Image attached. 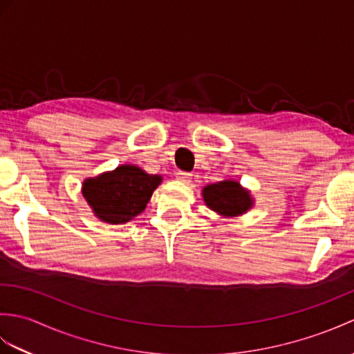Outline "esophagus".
<instances>
[{"label": "esophagus", "instance_id": "34e87169", "mask_svg": "<svg viewBox=\"0 0 354 354\" xmlns=\"http://www.w3.org/2000/svg\"><path fill=\"white\" fill-rule=\"evenodd\" d=\"M176 178L179 179V181H183V183H190V181H192V173L179 170V171L176 173Z\"/></svg>", "mask_w": 354, "mask_h": 354}]
</instances>
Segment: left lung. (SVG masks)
Listing matches in <instances>:
<instances>
[{
  "instance_id": "8db88e82",
  "label": "left lung",
  "mask_w": 354,
  "mask_h": 354,
  "mask_svg": "<svg viewBox=\"0 0 354 354\" xmlns=\"http://www.w3.org/2000/svg\"><path fill=\"white\" fill-rule=\"evenodd\" d=\"M204 201L213 212L223 216H239L252 205L250 193L234 181L207 185L204 189Z\"/></svg>"
}]
</instances>
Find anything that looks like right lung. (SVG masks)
Masks as SVG:
<instances>
[{
	"label": "right lung",
	"mask_w": 354,
	"mask_h": 354,
	"mask_svg": "<svg viewBox=\"0 0 354 354\" xmlns=\"http://www.w3.org/2000/svg\"><path fill=\"white\" fill-rule=\"evenodd\" d=\"M160 183L158 175H149L135 165H120L114 171L86 179L84 196L99 219L126 223L145 212Z\"/></svg>",
	"instance_id": "add662e5"
}]
</instances>
